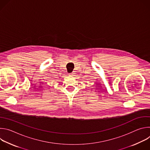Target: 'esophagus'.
<instances>
[{
  "label": "esophagus",
  "instance_id": "34e87169",
  "mask_svg": "<svg viewBox=\"0 0 150 150\" xmlns=\"http://www.w3.org/2000/svg\"><path fill=\"white\" fill-rule=\"evenodd\" d=\"M73 75L72 73H69V76H71V75Z\"/></svg>",
  "mask_w": 150,
  "mask_h": 150
}]
</instances>
